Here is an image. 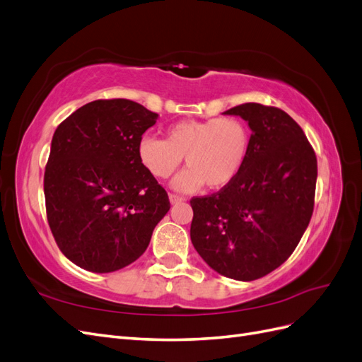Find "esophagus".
Wrapping results in <instances>:
<instances>
[{"instance_id": "34e87169", "label": "esophagus", "mask_w": 362, "mask_h": 362, "mask_svg": "<svg viewBox=\"0 0 362 362\" xmlns=\"http://www.w3.org/2000/svg\"><path fill=\"white\" fill-rule=\"evenodd\" d=\"M169 199H170V202H172V204H178V202H184V201H185L184 196L175 194V193H170V194H169Z\"/></svg>"}]
</instances>
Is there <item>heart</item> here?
Segmentation results:
<instances>
[{"label": "heart", "instance_id": "b5f03b06", "mask_svg": "<svg viewBox=\"0 0 362 362\" xmlns=\"http://www.w3.org/2000/svg\"><path fill=\"white\" fill-rule=\"evenodd\" d=\"M168 139L144 136L139 157L156 178L166 180L185 157L187 169L173 180V187L193 192L204 182L222 189L243 169L250 146L247 125L238 117L180 120L166 129Z\"/></svg>", "mask_w": 362, "mask_h": 362}]
</instances>
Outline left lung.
<instances>
[{
    "mask_svg": "<svg viewBox=\"0 0 362 362\" xmlns=\"http://www.w3.org/2000/svg\"><path fill=\"white\" fill-rule=\"evenodd\" d=\"M225 113L247 120L249 154L234 181L190 199V237L217 273L254 281L299 245L314 210L317 158L298 122L278 107L246 103Z\"/></svg>",
    "mask_w": 362,
    "mask_h": 362,
    "instance_id": "1",
    "label": "left lung"
}]
</instances>
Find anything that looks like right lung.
<instances>
[{"label": "right lung", "instance_id": "add662e5", "mask_svg": "<svg viewBox=\"0 0 362 362\" xmlns=\"http://www.w3.org/2000/svg\"><path fill=\"white\" fill-rule=\"evenodd\" d=\"M158 115L115 98L80 107L57 127L43 177L54 240L74 264L108 273L146 250L170 208L168 192L139 157Z\"/></svg>", "mask_w": 362, "mask_h": 362}]
</instances>
